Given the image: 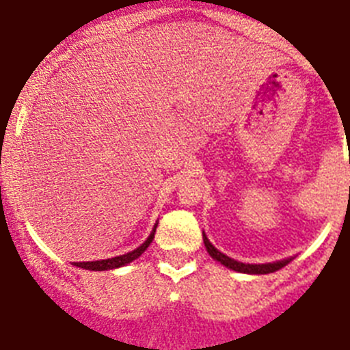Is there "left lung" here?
Instances as JSON below:
<instances>
[{
	"mask_svg": "<svg viewBox=\"0 0 350 350\" xmlns=\"http://www.w3.org/2000/svg\"><path fill=\"white\" fill-rule=\"evenodd\" d=\"M203 243L207 247V252L213 256L214 260H218L221 265L229 267L236 272H247V274H269V272H276L280 269L287 265L291 260H282V261H274V263H261V265H250V263H239V261L232 260L229 256H225L224 252H219L216 247H214L211 241L207 239V236L203 234Z\"/></svg>",
	"mask_w": 350,
	"mask_h": 350,
	"instance_id": "left-lung-1",
	"label": "left lung"
}]
</instances>
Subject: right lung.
<instances>
[{
  "mask_svg": "<svg viewBox=\"0 0 350 350\" xmlns=\"http://www.w3.org/2000/svg\"><path fill=\"white\" fill-rule=\"evenodd\" d=\"M154 232L156 229L152 230V234L148 236L147 241L143 245H139L137 249H134L132 252H126L123 256H116V258H109V260H100V261H79V263H74L76 267H81V269H87V271H109V269H118V267H123L126 263H131L132 260H136L139 256L147 250V247L152 243L154 239Z\"/></svg>",
  "mask_w": 350,
  "mask_h": 350,
  "instance_id": "add662e5",
  "label": "right lung"
}]
</instances>
